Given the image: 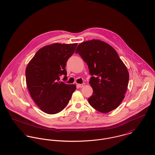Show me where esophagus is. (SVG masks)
<instances>
[{
	"label": "esophagus",
	"mask_w": 155,
	"mask_h": 155,
	"mask_svg": "<svg viewBox=\"0 0 155 155\" xmlns=\"http://www.w3.org/2000/svg\"><path fill=\"white\" fill-rule=\"evenodd\" d=\"M77 86H78L79 87H80V88H82V87H83L84 86H85V83H83V84H78Z\"/></svg>",
	"instance_id": "34e87169"
}]
</instances>
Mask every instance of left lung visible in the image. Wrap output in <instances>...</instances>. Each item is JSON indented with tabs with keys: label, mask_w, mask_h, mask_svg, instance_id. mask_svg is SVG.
I'll use <instances>...</instances> for the list:
<instances>
[{
	"label": "left lung",
	"mask_w": 155,
	"mask_h": 155,
	"mask_svg": "<svg viewBox=\"0 0 155 155\" xmlns=\"http://www.w3.org/2000/svg\"><path fill=\"white\" fill-rule=\"evenodd\" d=\"M75 53L87 63L92 75L90 104L104 114L117 108L125 97L129 80L128 71L117 52L109 44L94 39L80 43Z\"/></svg>",
	"instance_id": "obj_1"
}]
</instances>
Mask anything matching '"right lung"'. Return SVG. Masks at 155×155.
Instances as JSON below:
<instances>
[{
    "label": "right lung",
    "mask_w": 155,
    "mask_h": 155,
    "mask_svg": "<svg viewBox=\"0 0 155 155\" xmlns=\"http://www.w3.org/2000/svg\"><path fill=\"white\" fill-rule=\"evenodd\" d=\"M77 43H53L40 49L25 69L26 84L31 97L44 112L56 114L68 104L75 84L60 81L67 78L66 63L75 52Z\"/></svg>",
    "instance_id": "1"
}]
</instances>
